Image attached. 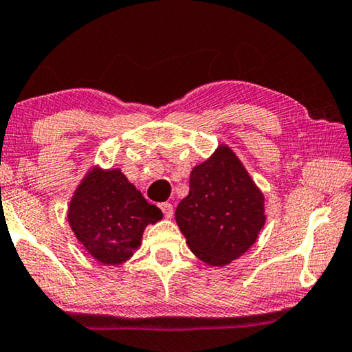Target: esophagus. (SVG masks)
<instances>
[{"mask_svg":"<svg viewBox=\"0 0 352 352\" xmlns=\"http://www.w3.org/2000/svg\"><path fill=\"white\" fill-rule=\"evenodd\" d=\"M160 207H161L162 213H164L166 218H172V214H174V207H172V204L164 202V204H161Z\"/></svg>","mask_w":352,"mask_h":352,"instance_id":"1","label":"esophagus"}]
</instances>
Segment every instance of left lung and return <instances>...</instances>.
Listing matches in <instances>:
<instances>
[{
    "label": "left lung",
    "instance_id": "obj_1",
    "mask_svg": "<svg viewBox=\"0 0 352 352\" xmlns=\"http://www.w3.org/2000/svg\"><path fill=\"white\" fill-rule=\"evenodd\" d=\"M175 221L190 250L208 265H226L254 245L265 224L264 194L239 156L221 144L191 170L190 194Z\"/></svg>",
    "mask_w": 352,
    "mask_h": 352
}]
</instances>
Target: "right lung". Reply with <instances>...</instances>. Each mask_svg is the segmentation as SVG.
<instances>
[{
    "label": "right lung",
    "instance_id": "add662e5",
    "mask_svg": "<svg viewBox=\"0 0 352 352\" xmlns=\"http://www.w3.org/2000/svg\"><path fill=\"white\" fill-rule=\"evenodd\" d=\"M161 210L146 202L120 169L93 167L67 207V221L88 254L104 265H120L140 246L144 230Z\"/></svg>",
    "mask_w": 352,
    "mask_h": 352
}]
</instances>
